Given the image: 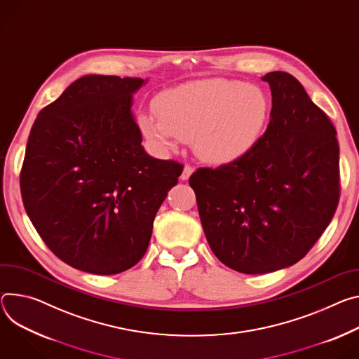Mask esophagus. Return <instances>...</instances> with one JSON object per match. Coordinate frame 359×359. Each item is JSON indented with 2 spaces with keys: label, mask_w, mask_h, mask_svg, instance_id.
I'll list each match as a JSON object with an SVG mask.
<instances>
[{
  "label": "esophagus",
  "mask_w": 359,
  "mask_h": 359,
  "mask_svg": "<svg viewBox=\"0 0 359 359\" xmlns=\"http://www.w3.org/2000/svg\"><path fill=\"white\" fill-rule=\"evenodd\" d=\"M193 172H194V169H193L191 166L186 165V166L183 168V172H182V175H180V179H182V180H187V179L191 176Z\"/></svg>",
  "instance_id": "obj_1"
}]
</instances>
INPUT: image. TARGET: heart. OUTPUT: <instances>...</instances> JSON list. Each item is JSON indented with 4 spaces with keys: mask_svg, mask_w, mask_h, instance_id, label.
<instances>
[{
    "mask_svg": "<svg viewBox=\"0 0 359 359\" xmlns=\"http://www.w3.org/2000/svg\"><path fill=\"white\" fill-rule=\"evenodd\" d=\"M156 106L157 113L139 117L143 136L161 151L191 140L196 154L209 163L233 161L250 151L271 116L262 88L227 79L182 84L161 94Z\"/></svg>",
    "mask_w": 359,
    "mask_h": 359,
    "instance_id": "obj_1",
    "label": "heart"
}]
</instances>
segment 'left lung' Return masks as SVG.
Masks as SVG:
<instances>
[{
  "mask_svg": "<svg viewBox=\"0 0 359 359\" xmlns=\"http://www.w3.org/2000/svg\"><path fill=\"white\" fill-rule=\"evenodd\" d=\"M262 80L272 93L264 136L242 157L201 168L189 179L210 249L222 264L249 275L297 264L339 201V146L330 117L289 73Z\"/></svg>",
  "mask_w": 359,
  "mask_h": 359,
  "instance_id": "8db88e82",
  "label": "left lung"
}]
</instances>
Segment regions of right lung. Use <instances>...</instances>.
<instances>
[{
  "mask_svg": "<svg viewBox=\"0 0 359 359\" xmlns=\"http://www.w3.org/2000/svg\"><path fill=\"white\" fill-rule=\"evenodd\" d=\"M147 80L84 76L31 127L21 169L29 220L67 265L114 275L144 256L154 216L183 166L149 156L132 113Z\"/></svg>",
  "mask_w": 359,
  "mask_h": 359,
  "instance_id": "obj_1",
  "label": "right lung"
}]
</instances>
